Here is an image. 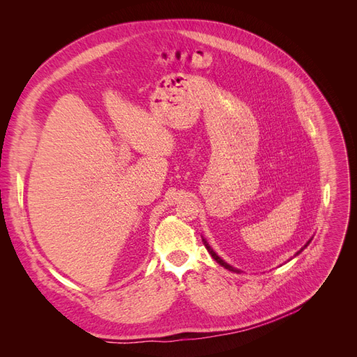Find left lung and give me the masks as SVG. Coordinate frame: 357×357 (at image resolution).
<instances>
[{
    "label": "left lung",
    "mask_w": 357,
    "mask_h": 357,
    "mask_svg": "<svg viewBox=\"0 0 357 357\" xmlns=\"http://www.w3.org/2000/svg\"><path fill=\"white\" fill-rule=\"evenodd\" d=\"M311 240H312V236H311V238H310V240H308V241L305 243V245L301 248V250H299V252H296V255H295V256H298V255H299V253H301L302 250H304V248H307V245H308V244L311 243ZM202 241H204V245H205V248H207V250H208V253L211 255V257L214 259V261H215V262H218L219 265H222L223 268H226V269H229V271H232V273H236V274H240V273H241V271H240V269H236V268L231 266L229 264H226V262L223 261V259H222V257H220V256H219L218 253H215V252L213 250V248L210 247V244L207 243V240H205V238H202ZM295 256H294V257H295ZM289 261H290V259H289Z\"/></svg>",
    "instance_id": "left-lung-1"
}]
</instances>
